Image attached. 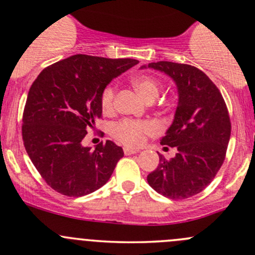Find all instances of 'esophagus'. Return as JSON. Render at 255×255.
<instances>
[{
  "label": "esophagus",
  "mask_w": 255,
  "mask_h": 255,
  "mask_svg": "<svg viewBox=\"0 0 255 255\" xmlns=\"http://www.w3.org/2000/svg\"><path fill=\"white\" fill-rule=\"evenodd\" d=\"M140 150L138 149H132V147H123V152H125V155H133V153H136L139 152Z\"/></svg>",
  "instance_id": "34e87169"
}]
</instances>
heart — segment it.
<instances>
[{
	"instance_id": "1",
	"label": "heart",
	"mask_w": 255,
	"mask_h": 255,
	"mask_svg": "<svg viewBox=\"0 0 255 255\" xmlns=\"http://www.w3.org/2000/svg\"><path fill=\"white\" fill-rule=\"evenodd\" d=\"M132 85L146 102H153L161 92V82L152 75L141 74L132 78ZM100 106L105 114H110L116 106V86L110 83L105 86L100 94ZM157 127L151 121H136L125 119L116 122L111 128L115 139L128 146H139L145 141L146 135L153 134Z\"/></svg>"
}]
</instances>
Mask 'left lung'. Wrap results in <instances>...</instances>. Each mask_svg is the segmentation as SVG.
<instances>
[{
	"label": "left lung",
	"mask_w": 255,
	"mask_h": 255,
	"mask_svg": "<svg viewBox=\"0 0 255 255\" xmlns=\"http://www.w3.org/2000/svg\"><path fill=\"white\" fill-rule=\"evenodd\" d=\"M147 66L169 75L179 92L174 121L161 139L162 145L175 147L177 155L169 159L159 155L147 183L164 197L185 200L205 190L223 166L231 134L230 115L218 87L200 69L173 61Z\"/></svg>",
	"instance_id": "8db88e82"
}]
</instances>
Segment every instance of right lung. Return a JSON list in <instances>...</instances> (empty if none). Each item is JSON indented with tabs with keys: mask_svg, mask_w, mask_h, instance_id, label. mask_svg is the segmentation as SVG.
Here are the masks:
<instances>
[{
	"mask_svg": "<svg viewBox=\"0 0 255 255\" xmlns=\"http://www.w3.org/2000/svg\"><path fill=\"white\" fill-rule=\"evenodd\" d=\"M138 63L76 54L47 66L33 81L21 135L33 166L53 190L81 197L108 183L123 157L122 147L106 140L92 149L82 140L102 117L104 87Z\"/></svg>",
	"mask_w": 255,
	"mask_h": 255,
	"instance_id": "add662e5",
	"label": "right lung"
}]
</instances>
